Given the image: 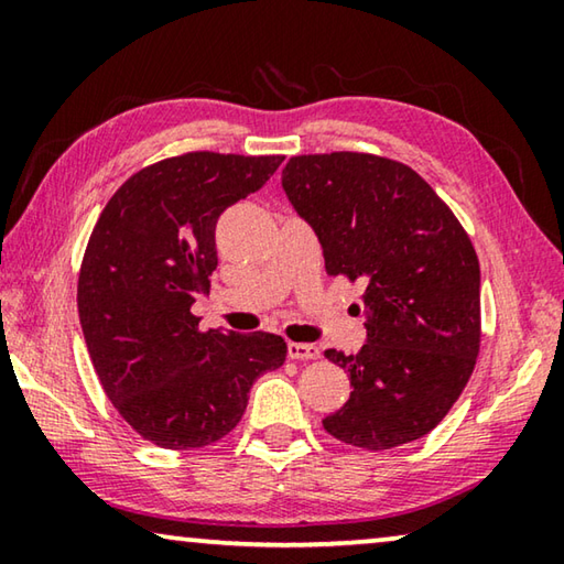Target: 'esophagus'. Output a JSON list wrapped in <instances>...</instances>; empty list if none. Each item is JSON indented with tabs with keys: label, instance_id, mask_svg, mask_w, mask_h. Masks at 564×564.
I'll list each match as a JSON object with an SVG mask.
<instances>
[{
	"label": "esophagus",
	"instance_id": "esophagus-1",
	"mask_svg": "<svg viewBox=\"0 0 564 564\" xmlns=\"http://www.w3.org/2000/svg\"><path fill=\"white\" fill-rule=\"evenodd\" d=\"M321 350L313 343H289V358L293 360H316Z\"/></svg>",
	"mask_w": 564,
	"mask_h": 564
}]
</instances>
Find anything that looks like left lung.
I'll use <instances>...</instances> for the list:
<instances>
[{"label":"left lung","instance_id":"obj_1","mask_svg":"<svg viewBox=\"0 0 564 564\" xmlns=\"http://www.w3.org/2000/svg\"><path fill=\"white\" fill-rule=\"evenodd\" d=\"M281 186L323 248L326 271L366 283V343L326 350L350 398L323 427L390 451L433 431L480 350V263L470 238L413 169L356 151L293 156Z\"/></svg>","mask_w":564,"mask_h":564}]
</instances>
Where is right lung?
Listing matches in <instances>:
<instances>
[{"label":"right lung","instance_id":"obj_1","mask_svg":"<svg viewBox=\"0 0 564 564\" xmlns=\"http://www.w3.org/2000/svg\"><path fill=\"white\" fill-rule=\"evenodd\" d=\"M283 156L196 151L141 169L109 198L79 273V321L119 415L169 451L221 441L248 390L283 366L273 333L198 330L191 305L216 271V221Z\"/></svg>","mask_w":564,"mask_h":564}]
</instances>
